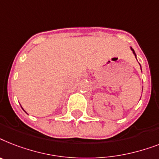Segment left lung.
Wrapping results in <instances>:
<instances>
[{
	"instance_id": "left-lung-1",
	"label": "left lung",
	"mask_w": 159,
	"mask_h": 159,
	"mask_svg": "<svg viewBox=\"0 0 159 159\" xmlns=\"http://www.w3.org/2000/svg\"><path fill=\"white\" fill-rule=\"evenodd\" d=\"M130 49H131V51H132V52H133V54H134V57H135V58H136V54H135V52H134V49H133V48H132L131 47H130ZM140 67H141V66H140Z\"/></svg>"
}]
</instances>
